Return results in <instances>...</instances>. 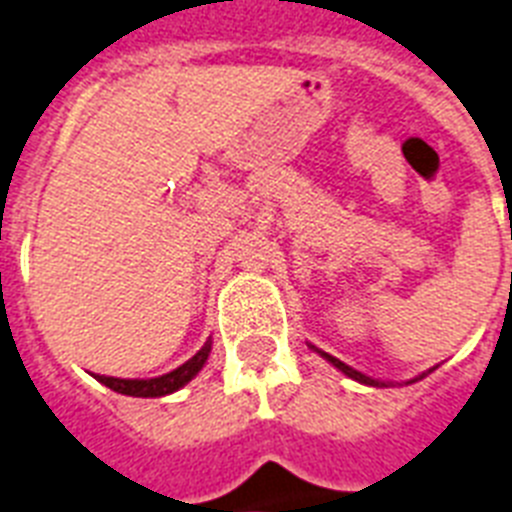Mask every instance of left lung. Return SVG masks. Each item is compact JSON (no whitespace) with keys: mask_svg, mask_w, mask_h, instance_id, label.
Masks as SVG:
<instances>
[{"mask_svg":"<svg viewBox=\"0 0 512 512\" xmlns=\"http://www.w3.org/2000/svg\"><path fill=\"white\" fill-rule=\"evenodd\" d=\"M317 351H320V349H317ZM320 354H322V357L327 359V362H330V365H335V367H338V370H341L343 375H349V378L359 380V383H365V386H386V383H380V380H372V378H367V375H362V372H359V370H354V367L343 365L341 359L330 357V354H325V351H320Z\"/></svg>","mask_w":512,"mask_h":512,"instance_id":"left-lung-1","label":"left lung"}]
</instances>
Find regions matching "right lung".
Masks as SVG:
<instances>
[{"label": "right lung", "instance_id": "1", "mask_svg": "<svg viewBox=\"0 0 512 512\" xmlns=\"http://www.w3.org/2000/svg\"><path fill=\"white\" fill-rule=\"evenodd\" d=\"M208 354H211V341L203 346V349L195 354L192 359H187L185 365H179L177 370L166 372V375H158V378H147V380H126V378H105V375H94V378L100 380L102 386L113 388L116 394H126V396H142V399H153V396H166L174 394L179 388L190 383L195 375L200 372V367L206 365Z\"/></svg>", "mask_w": 512, "mask_h": 512}]
</instances>
